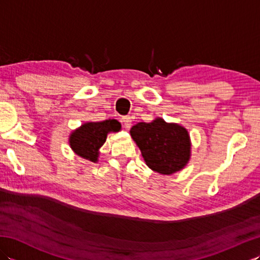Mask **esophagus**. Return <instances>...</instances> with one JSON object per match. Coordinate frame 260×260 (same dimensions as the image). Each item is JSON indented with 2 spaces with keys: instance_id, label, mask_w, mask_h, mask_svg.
I'll return each instance as SVG.
<instances>
[{
  "instance_id": "34e87169",
  "label": "esophagus",
  "mask_w": 260,
  "mask_h": 260,
  "mask_svg": "<svg viewBox=\"0 0 260 260\" xmlns=\"http://www.w3.org/2000/svg\"><path fill=\"white\" fill-rule=\"evenodd\" d=\"M121 123L124 124L125 128H131V126H132V118L129 117V116H124V117L121 118Z\"/></svg>"
}]
</instances>
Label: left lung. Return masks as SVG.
<instances>
[{
    "mask_svg": "<svg viewBox=\"0 0 260 260\" xmlns=\"http://www.w3.org/2000/svg\"><path fill=\"white\" fill-rule=\"evenodd\" d=\"M129 133L147 167L159 174L179 172L190 161V134L180 124L167 123L163 118L156 117L150 123H137Z\"/></svg>",
    "mask_w": 260,
    "mask_h": 260,
    "instance_id": "8db88e82",
    "label": "left lung"
}]
</instances>
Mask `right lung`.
<instances>
[{
  "label": "right lung",
  "instance_id": "add662e5",
  "mask_svg": "<svg viewBox=\"0 0 260 260\" xmlns=\"http://www.w3.org/2000/svg\"><path fill=\"white\" fill-rule=\"evenodd\" d=\"M121 125L116 119H105L102 121H86L69 135V145L77 155L97 163L99 150L106 142L109 133H117Z\"/></svg>",
  "mask_w": 260,
  "mask_h": 260
}]
</instances>
